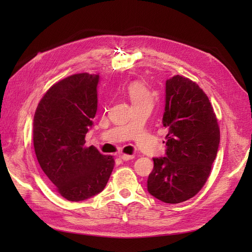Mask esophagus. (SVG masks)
<instances>
[{"mask_svg": "<svg viewBox=\"0 0 252 252\" xmlns=\"http://www.w3.org/2000/svg\"><path fill=\"white\" fill-rule=\"evenodd\" d=\"M120 158H121L122 160H125V161H127V160H131V159L134 158V156H133V155L122 154V155H120Z\"/></svg>", "mask_w": 252, "mask_h": 252, "instance_id": "esophagus-1", "label": "esophagus"}]
</instances>
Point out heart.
I'll use <instances>...</instances> for the list:
<instances>
[{
    "label": "heart",
    "instance_id": "obj_1",
    "mask_svg": "<svg viewBox=\"0 0 252 252\" xmlns=\"http://www.w3.org/2000/svg\"><path fill=\"white\" fill-rule=\"evenodd\" d=\"M126 93L133 105L142 104L153 100V94L145 84L140 81H133L126 87Z\"/></svg>",
    "mask_w": 252,
    "mask_h": 252
}]
</instances>
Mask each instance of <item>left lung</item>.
I'll return each instance as SVG.
<instances>
[{
    "instance_id": "left-lung-1",
    "label": "left lung",
    "mask_w": 252,
    "mask_h": 252,
    "mask_svg": "<svg viewBox=\"0 0 252 252\" xmlns=\"http://www.w3.org/2000/svg\"><path fill=\"white\" fill-rule=\"evenodd\" d=\"M162 123L168 129L165 157L153 158L147 189L163 202H183L207 182L220 144V129L205 92L179 74L165 81Z\"/></svg>"
}]
</instances>
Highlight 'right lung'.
<instances>
[{
  "instance_id": "add662e5",
  "label": "right lung",
  "mask_w": 252,
  "mask_h": 252,
  "mask_svg": "<svg viewBox=\"0 0 252 252\" xmlns=\"http://www.w3.org/2000/svg\"><path fill=\"white\" fill-rule=\"evenodd\" d=\"M98 81V74L87 72L61 80L42 97L33 118L37 161L56 190L70 201L97 195L115 165L112 156L84 146L97 110Z\"/></svg>"
}]
</instances>
